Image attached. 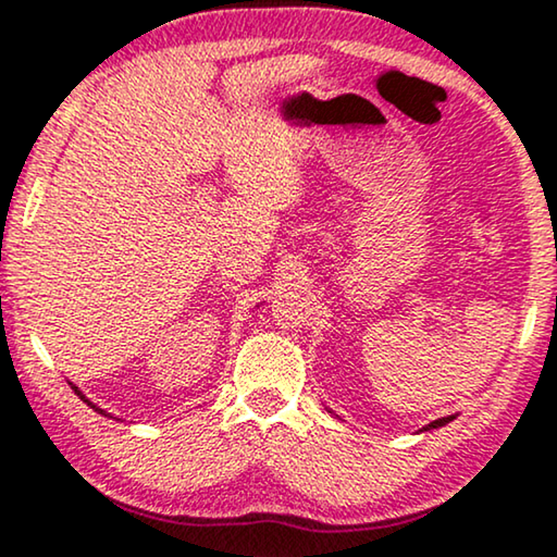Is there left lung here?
Wrapping results in <instances>:
<instances>
[{"label":"left lung","instance_id":"obj_1","mask_svg":"<svg viewBox=\"0 0 557 557\" xmlns=\"http://www.w3.org/2000/svg\"><path fill=\"white\" fill-rule=\"evenodd\" d=\"M450 420H455V414H447V418H440V420H435V422H430V425H425L422 430H433V428H443V425H447V422Z\"/></svg>","mask_w":557,"mask_h":557}]
</instances>
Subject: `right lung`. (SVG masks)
Returning a JSON list of instances; mask_svg holds the SVG:
<instances>
[{
	"label": "right lung",
	"instance_id": "obj_1",
	"mask_svg": "<svg viewBox=\"0 0 557 557\" xmlns=\"http://www.w3.org/2000/svg\"><path fill=\"white\" fill-rule=\"evenodd\" d=\"M74 393H77V395H79V397H82V400H85V403H87V405H92V403H89V400H87V397H85V395H82V393H79V389H77V387H74ZM92 408H95V410H97V412H99V414H107V412H104V410H102V408H97V405H92ZM107 418H110V414H107Z\"/></svg>",
	"mask_w": 557,
	"mask_h": 557
}]
</instances>
